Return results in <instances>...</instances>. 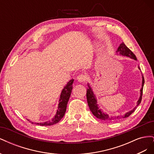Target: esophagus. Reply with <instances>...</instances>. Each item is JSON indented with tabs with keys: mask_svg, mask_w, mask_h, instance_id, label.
Returning a JSON list of instances; mask_svg holds the SVG:
<instances>
[{
	"mask_svg": "<svg viewBox=\"0 0 154 154\" xmlns=\"http://www.w3.org/2000/svg\"><path fill=\"white\" fill-rule=\"evenodd\" d=\"M77 80L79 82H85L87 80V77L83 74H80L77 77Z\"/></svg>",
	"mask_w": 154,
	"mask_h": 154,
	"instance_id": "1",
	"label": "esophagus"
}]
</instances>
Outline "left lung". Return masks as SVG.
I'll list each match as a JSON object with an SVG mask.
<instances>
[{"mask_svg": "<svg viewBox=\"0 0 154 154\" xmlns=\"http://www.w3.org/2000/svg\"><path fill=\"white\" fill-rule=\"evenodd\" d=\"M116 52L119 53L120 54L127 56V57H128L133 58V59L136 60H137L136 55H135L132 52L131 50H130L129 48H128L127 47V45H126L123 42L119 46L118 51H116ZM144 83V76L143 75L142 88H141V89L140 91H141V95H140V97H139V100L137 102V106H138L139 104H140L141 102ZM88 88H87V95H86L87 96V103H88V106H89L90 110L92 112V113L93 114V115L96 116L97 118H98V119H101V120L105 121V122H114V121H117V120H119V119H122V118H128V116H130L134 112V110H136V106L133 110L128 112L127 113H126L123 116H116V117H110V116L108 114L104 113L103 111H101V109H99V107H98V106H97V100H96V97L94 94V93H93L90 86L88 85Z\"/></svg>", "mask_w": 154, "mask_h": 154, "instance_id": "obj_1", "label": "left lung"}]
</instances>
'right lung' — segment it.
Returning a JSON list of instances; mask_svg holds the SVG:
<instances>
[{
  "label": "right lung",
  "instance_id": "1",
  "mask_svg": "<svg viewBox=\"0 0 154 154\" xmlns=\"http://www.w3.org/2000/svg\"><path fill=\"white\" fill-rule=\"evenodd\" d=\"M74 82V80L72 79L70 80L67 84L65 86L63 89L62 91L61 95H60V98L59 100V104H58V108L57 110V112L55 116L53 119L50 121V122H46L45 123H36V125H39L41 126H49L53 125L58 123L62 118L64 116L65 113H66V109H67V105L68 103V101L69 100V97L71 96V94L72 92V83ZM28 120V119H27ZM29 122V120H28ZM31 123H33L31 122H29Z\"/></svg>",
  "mask_w": 154,
  "mask_h": 154
}]
</instances>
